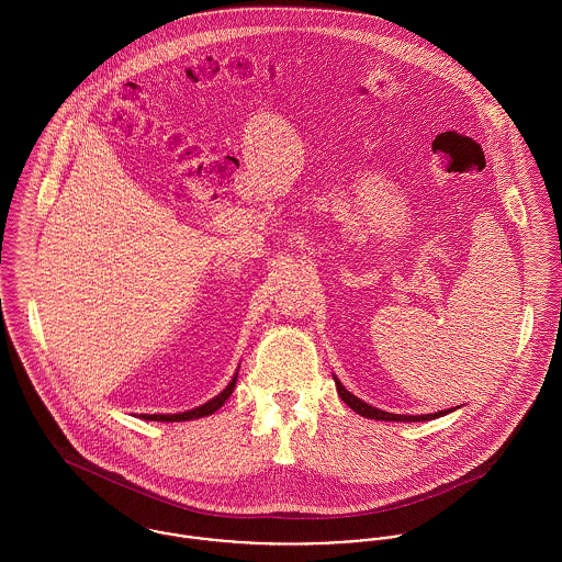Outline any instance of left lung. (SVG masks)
I'll return each instance as SVG.
<instances>
[{
  "label": "left lung",
  "instance_id": "obj_1",
  "mask_svg": "<svg viewBox=\"0 0 562 562\" xmlns=\"http://www.w3.org/2000/svg\"><path fill=\"white\" fill-rule=\"evenodd\" d=\"M333 381H335V390H337V396L344 401V404H348L355 413H359L361 417H368V419H379V422H428V419H435V417H441L448 411H435V413H424V415H402V413H390V411H383L370 402H363L361 398H357L355 394H350L341 381L333 374Z\"/></svg>",
  "mask_w": 562,
  "mask_h": 562
}]
</instances>
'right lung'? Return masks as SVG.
Returning <instances> with one entry per match:
<instances>
[{
  "label": "right lung",
  "instance_id": "right-lung-1",
  "mask_svg": "<svg viewBox=\"0 0 562 562\" xmlns=\"http://www.w3.org/2000/svg\"><path fill=\"white\" fill-rule=\"evenodd\" d=\"M236 379H238V372L232 376V381L210 401L194 406V408H188V411H179V413H140L138 417L145 419V422H190V419H199V417H207L212 415L214 411H218L225 401L234 394V387H236Z\"/></svg>",
  "mask_w": 562,
  "mask_h": 562
}]
</instances>
